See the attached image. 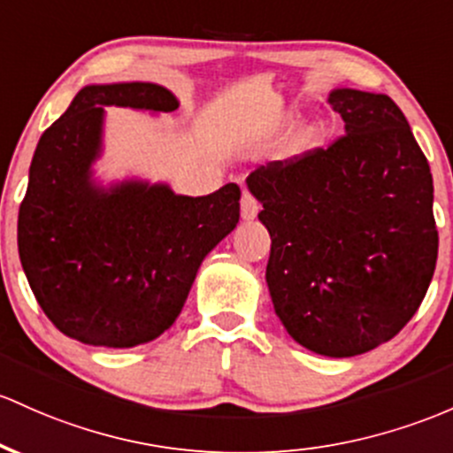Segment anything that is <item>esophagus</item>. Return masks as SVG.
Returning a JSON list of instances; mask_svg holds the SVG:
<instances>
[{"instance_id": "obj_1", "label": "esophagus", "mask_w": 453, "mask_h": 453, "mask_svg": "<svg viewBox=\"0 0 453 453\" xmlns=\"http://www.w3.org/2000/svg\"><path fill=\"white\" fill-rule=\"evenodd\" d=\"M260 212V203H257L256 197L251 196V193H242L241 197V215L245 221H250V219H253Z\"/></svg>"}]
</instances>
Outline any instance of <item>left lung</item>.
<instances>
[{
    "label": "left lung",
    "mask_w": 453,
    "mask_h": 453,
    "mask_svg": "<svg viewBox=\"0 0 453 453\" xmlns=\"http://www.w3.org/2000/svg\"><path fill=\"white\" fill-rule=\"evenodd\" d=\"M346 133L257 167L247 187L271 234L266 283L286 331L355 357L404 329L434 275L439 232L428 158L385 94L333 89Z\"/></svg>",
    "instance_id": "1"
}]
</instances>
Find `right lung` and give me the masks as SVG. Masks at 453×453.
Masks as SVG:
<instances>
[{
    "label": "right lung",
    "instance_id": "1",
    "mask_svg": "<svg viewBox=\"0 0 453 453\" xmlns=\"http://www.w3.org/2000/svg\"><path fill=\"white\" fill-rule=\"evenodd\" d=\"M105 107L170 113L157 83L88 86L42 133L19 208V257L29 288L64 335L131 348L170 329L208 251L236 227L241 188L176 196L167 185L92 182Z\"/></svg>",
    "mask_w": 453,
    "mask_h": 453
}]
</instances>
